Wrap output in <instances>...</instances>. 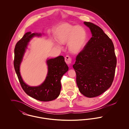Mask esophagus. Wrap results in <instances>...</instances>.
Listing matches in <instances>:
<instances>
[{
    "label": "esophagus",
    "mask_w": 129,
    "mask_h": 129,
    "mask_svg": "<svg viewBox=\"0 0 129 129\" xmlns=\"http://www.w3.org/2000/svg\"><path fill=\"white\" fill-rule=\"evenodd\" d=\"M65 61L68 65H71L72 63V59L70 56L67 55L65 57Z\"/></svg>",
    "instance_id": "esophagus-1"
}]
</instances>
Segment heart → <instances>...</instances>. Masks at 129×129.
<instances>
[{"label": "heart", "mask_w": 129, "mask_h": 129, "mask_svg": "<svg viewBox=\"0 0 129 129\" xmlns=\"http://www.w3.org/2000/svg\"><path fill=\"white\" fill-rule=\"evenodd\" d=\"M56 41L60 44H68L70 52L74 54L80 52L86 45L87 35L85 28L80 25L63 23L54 30Z\"/></svg>", "instance_id": "1"}]
</instances>
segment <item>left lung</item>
Listing matches in <instances>:
<instances>
[{"label": "left lung", "mask_w": 129, "mask_h": 129, "mask_svg": "<svg viewBox=\"0 0 129 129\" xmlns=\"http://www.w3.org/2000/svg\"><path fill=\"white\" fill-rule=\"evenodd\" d=\"M92 37L76 57L73 65L76 83L85 96H98L112 84L117 65V58L112 40L99 26L84 22Z\"/></svg>", "instance_id": "obj_1"}]
</instances>
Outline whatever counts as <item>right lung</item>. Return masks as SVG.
<instances>
[{
    "instance_id": "obj_1",
    "label": "right lung",
    "mask_w": 129,
    "mask_h": 129,
    "mask_svg": "<svg viewBox=\"0 0 129 129\" xmlns=\"http://www.w3.org/2000/svg\"><path fill=\"white\" fill-rule=\"evenodd\" d=\"M41 33L31 32L26 33L16 44L14 48V67L23 89L28 96L38 101L48 102L57 98L61 88L60 80L63 74L69 70L63 56L48 59V73L45 81L40 86H30L27 85L22 79L20 72V66L25 50L31 39L34 36H41Z\"/></svg>"
}]
</instances>
